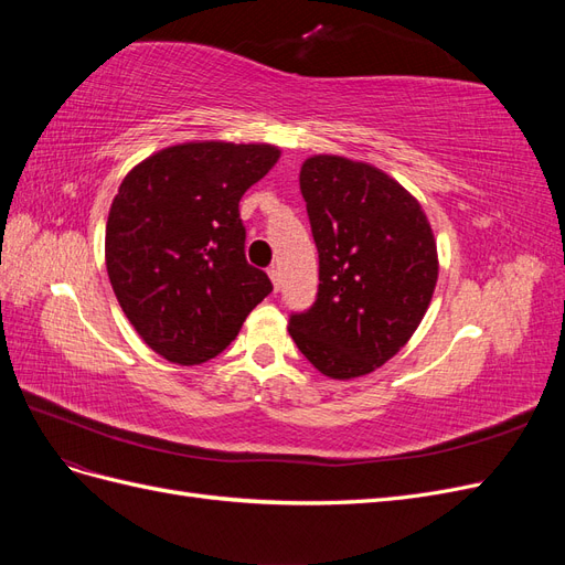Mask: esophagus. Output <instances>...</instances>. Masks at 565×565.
<instances>
[{
    "label": "esophagus",
    "mask_w": 565,
    "mask_h": 565,
    "mask_svg": "<svg viewBox=\"0 0 565 565\" xmlns=\"http://www.w3.org/2000/svg\"><path fill=\"white\" fill-rule=\"evenodd\" d=\"M268 276H270V282H273V287H280V268L278 266H270L268 268Z\"/></svg>",
    "instance_id": "34e87169"
}]
</instances>
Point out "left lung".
Listing matches in <instances>:
<instances>
[{"label":"left lung","mask_w":565,"mask_h":565,"mask_svg":"<svg viewBox=\"0 0 565 565\" xmlns=\"http://www.w3.org/2000/svg\"><path fill=\"white\" fill-rule=\"evenodd\" d=\"M301 195L320 259L309 311L289 334L324 377L353 380L382 367L429 309L438 254L422 204L382 169L339 156L301 164Z\"/></svg>","instance_id":"left-lung-1"}]
</instances>
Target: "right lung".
Masks as SVG:
<instances>
[{"label":"right lung","instance_id":"1","mask_svg":"<svg viewBox=\"0 0 565 565\" xmlns=\"http://www.w3.org/2000/svg\"><path fill=\"white\" fill-rule=\"evenodd\" d=\"M268 143L191 141L136 164L106 224L113 292L146 344L200 365L241 332L270 280L245 259L241 198L268 174Z\"/></svg>","mask_w":565,"mask_h":565}]
</instances>
